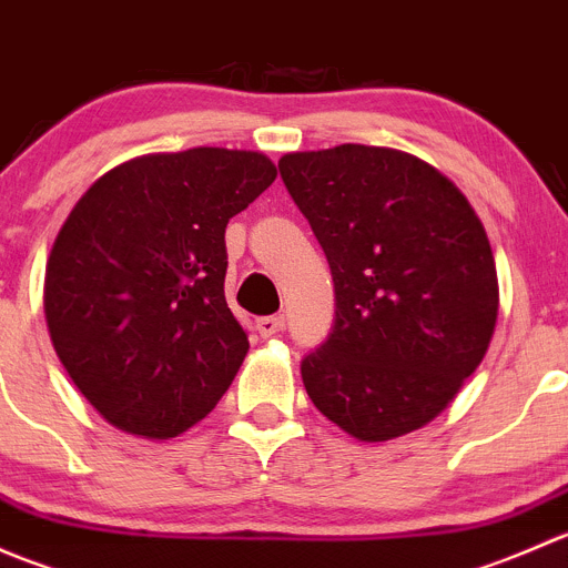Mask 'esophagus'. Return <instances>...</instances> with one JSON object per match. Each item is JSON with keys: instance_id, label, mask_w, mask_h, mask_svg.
Instances as JSON below:
<instances>
[{"instance_id": "34e87169", "label": "esophagus", "mask_w": 568, "mask_h": 568, "mask_svg": "<svg viewBox=\"0 0 568 568\" xmlns=\"http://www.w3.org/2000/svg\"><path fill=\"white\" fill-rule=\"evenodd\" d=\"M283 326H285L283 316H263V318H257L255 329H257V335H261V337H274V335H280V332H283Z\"/></svg>"}]
</instances>
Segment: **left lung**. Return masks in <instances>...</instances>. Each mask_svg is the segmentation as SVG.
<instances>
[{
    "label": "left lung",
    "instance_id": "1",
    "mask_svg": "<svg viewBox=\"0 0 568 568\" xmlns=\"http://www.w3.org/2000/svg\"><path fill=\"white\" fill-rule=\"evenodd\" d=\"M335 283L329 337L302 359L316 409L359 443L432 423L489 348L500 307L484 225L412 153L335 145L280 159Z\"/></svg>",
    "mask_w": 568,
    "mask_h": 568
}]
</instances>
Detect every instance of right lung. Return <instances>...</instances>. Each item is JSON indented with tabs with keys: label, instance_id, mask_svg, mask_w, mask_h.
Instances as JSON below:
<instances>
[{
	"label": "right lung",
	"instance_id": "add662e5",
	"mask_svg": "<svg viewBox=\"0 0 568 568\" xmlns=\"http://www.w3.org/2000/svg\"><path fill=\"white\" fill-rule=\"evenodd\" d=\"M274 178L257 151L148 153L101 175L62 222L45 324L114 428L178 437L231 387L250 341L225 302V227Z\"/></svg>",
	"mask_w": 568,
	"mask_h": 568
}]
</instances>
